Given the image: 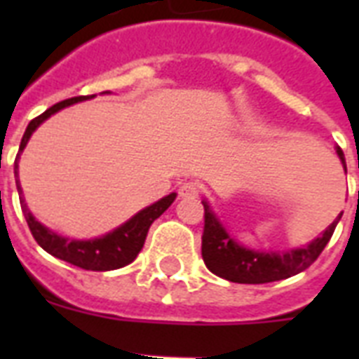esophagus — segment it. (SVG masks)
<instances>
[{
  "mask_svg": "<svg viewBox=\"0 0 359 359\" xmlns=\"http://www.w3.org/2000/svg\"><path fill=\"white\" fill-rule=\"evenodd\" d=\"M199 194V184L194 182V180H188V182H182L179 188V196L182 199H194Z\"/></svg>",
  "mask_w": 359,
  "mask_h": 359,
  "instance_id": "34e87169",
  "label": "esophagus"
}]
</instances>
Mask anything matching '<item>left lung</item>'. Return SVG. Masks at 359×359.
<instances>
[{"label":"left lung","instance_id":"1","mask_svg":"<svg viewBox=\"0 0 359 359\" xmlns=\"http://www.w3.org/2000/svg\"><path fill=\"white\" fill-rule=\"evenodd\" d=\"M335 152L346 171L345 154L339 147L335 149ZM203 207H205V231H203L201 255L207 268L233 283L253 285L287 279L311 266L317 261V257L323 253L343 216L341 212L320 233V236L313 238L309 244L302 248L289 251H262L245 248L235 236L229 235L207 199H203Z\"/></svg>","mask_w":359,"mask_h":359}]
</instances>
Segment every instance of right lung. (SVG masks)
I'll list each match as a JSON object with an SVG mask.
<instances>
[{
  "instance_id": "add662e5",
  "label": "right lung",
  "mask_w": 359,
  "mask_h": 359,
  "mask_svg": "<svg viewBox=\"0 0 359 359\" xmlns=\"http://www.w3.org/2000/svg\"><path fill=\"white\" fill-rule=\"evenodd\" d=\"M89 98H95V95L91 97H74L69 98V100H63V102L53 104L52 108H48L46 111L27 124V128L24 132V137H22V143H20L18 156H16V162H14V177H18V158L20 154L24 152L27 141L33 135L39 126H41L48 117H52L53 114H57L59 109L69 108L76 102H83V100H89ZM16 188H18V194H22V186H20V180H16ZM177 194H169V196L162 197L160 201L152 203L149 207H145L143 210H140L137 214H134L128 222H124L123 225H119L117 229L109 231L106 235L98 236V238H89V240H76V238H67V236H61L57 233H53L52 229H48L46 225H42L39 219L29 212V208L25 205L24 197L20 199V205H22V212L25 216V222L29 225L31 235L33 238L39 242L42 250L48 251L50 255L57 257L61 261H67L74 266H80L83 270H93V272H108V270H117V268H123L126 264L134 261L137 253L141 251L143 244H145L147 233H149V227L152 225V222L156 218H160L169 207L171 203L175 201Z\"/></svg>"
}]
</instances>
